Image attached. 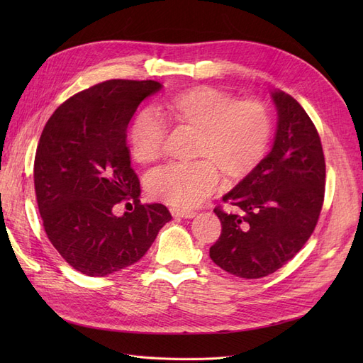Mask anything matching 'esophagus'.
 I'll return each instance as SVG.
<instances>
[{
	"label": "esophagus",
	"mask_w": 363,
	"mask_h": 363,
	"mask_svg": "<svg viewBox=\"0 0 363 363\" xmlns=\"http://www.w3.org/2000/svg\"><path fill=\"white\" fill-rule=\"evenodd\" d=\"M169 212L175 218H192L196 215V212L191 211V208H180V207H171Z\"/></svg>",
	"instance_id": "1"
}]
</instances>
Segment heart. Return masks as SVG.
I'll return each instance as SVG.
<instances>
[{"instance_id": "obj_1", "label": "heart", "mask_w": 363, "mask_h": 363, "mask_svg": "<svg viewBox=\"0 0 363 363\" xmlns=\"http://www.w3.org/2000/svg\"><path fill=\"white\" fill-rule=\"evenodd\" d=\"M171 125L194 131L191 163H174L152 172L148 194L175 207H191L212 195L219 182L239 183L265 159L272 123L257 100H238L211 86H194L172 94L159 106ZM167 128L150 112L139 113L128 130L133 159L150 164L162 157Z\"/></svg>"}]
</instances>
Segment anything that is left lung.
I'll list each match as a JSON object with an SVG mask.
<instances>
[{
	"instance_id": "left-lung-1",
	"label": "left lung",
	"mask_w": 363,
	"mask_h": 363,
	"mask_svg": "<svg viewBox=\"0 0 363 363\" xmlns=\"http://www.w3.org/2000/svg\"><path fill=\"white\" fill-rule=\"evenodd\" d=\"M279 124L269 155L216 206L221 235L211 247L216 265L240 279L276 272L311 238L325 192L321 138L300 103L284 92L272 94Z\"/></svg>"
}]
</instances>
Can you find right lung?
Listing matches in <instances>:
<instances>
[{"label": "right lung", "mask_w": 363, "mask_h": 363, "mask_svg": "<svg viewBox=\"0 0 363 363\" xmlns=\"http://www.w3.org/2000/svg\"><path fill=\"white\" fill-rule=\"evenodd\" d=\"M160 87L155 80L98 83L68 98L43 127L35 157L43 228L65 262L86 276L133 265L171 221L163 204L140 203L127 147L131 116ZM128 199L135 211L115 217L113 207Z\"/></svg>", "instance_id": "right-lung-1"}]
</instances>
